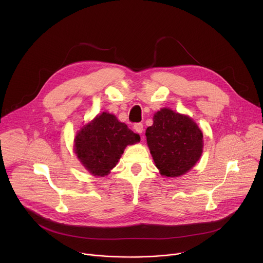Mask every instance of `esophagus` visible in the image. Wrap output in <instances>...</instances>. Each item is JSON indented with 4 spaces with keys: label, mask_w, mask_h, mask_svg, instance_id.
<instances>
[{
    "label": "esophagus",
    "mask_w": 263,
    "mask_h": 263,
    "mask_svg": "<svg viewBox=\"0 0 263 263\" xmlns=\"http://www.w3.org/2000/svg\"><path fill=\"white\" fill-rule=\"evenodd\" d=\"M133 128H134V130H135L137 133H139V134H141V133H142V131H143V125H142L141 123H137V124H135Z\"/></svg>",
    "instance_id": "obj_1"
}]
</instances>
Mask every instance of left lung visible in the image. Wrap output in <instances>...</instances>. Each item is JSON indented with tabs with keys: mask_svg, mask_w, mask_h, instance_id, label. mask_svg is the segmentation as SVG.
<instances>
[{
	"mask_svg": "<svg viewBox=\"0 0 263 263\" xmlns=\"http://www.w3.org/2000/svg\"><path fill=\"white\" fill-rule=\"evenodd\" d=\"M146 142L156 167L164 177L186 174L203 153V133L190 117L162 108L145 131Z\"/></svg>",
	"mask_w": 263,
	"mask_h": 263,
	"instance_id": "8db88e82",
	"label": "left lung"
}]
</instances>
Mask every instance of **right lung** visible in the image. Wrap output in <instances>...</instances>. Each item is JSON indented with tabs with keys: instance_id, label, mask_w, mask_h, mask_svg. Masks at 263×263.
<instances>
[{
	"instance_id": "right-lung-1",
	"label": "right lung",
	"mask_w": 263,
	"mask_h": 263,
	"mask_svg": "<svg viewBox=\"0 0 263 263\" xmlns=\"http://www.w3.org/2000/svg\"><path fill=\"white\" fill-rule=\"evenodd\" d=\"M139 140L140 136L116 116L103 112L78 131L74 153L91 175L104 177L117 165L126 146Z\"/></svg>"
}]
</instances>
